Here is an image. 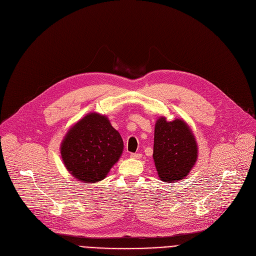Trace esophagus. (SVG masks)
I'll list each match as a JSON object with an SVG mask.
<instances>
[{
  "mask_svg": "<svg viewBox=\"0 0 256 256\" xmlns=\"http://www.w3.org/2000/svg\"><path fill=\"white\" fill-rule=\"evenodd\" d=\"M130 156H131L132 158H140V156H142V154H131Z\"/></svg>",
  "mask_w": 256,
  "mask_h": 256,
  "instance_id": "1",
  "label": "esophagus"
}]
</instances>
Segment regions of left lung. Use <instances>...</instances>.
Returning <instances> with one entry per match:
<instances>
[{
  "mask_svg": "<svg viewBox=\"0 0 256 256\" xmlns=\"http://www.w3.org/2000/svg\"><path fill=\"white\" fill-rule=\"evenodd\" d=\"M154 161L158 176L177 182L188 176L198 158V145L192 129L182 118L168 122L158 118L154 125Z\"/></svg>",
  "mask_w": 256,
  "mask_h": 256,
  "instance_id": "8db88e82",
  "label": "left lung"
}]
</instances>
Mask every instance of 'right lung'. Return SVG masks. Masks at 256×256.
<instances>
[{
  "label": "right lung",
  "instance_id": "1",
  "mask_svg": "<svg viewBox=\"0 0 256 256\" xmlns=\"http://www.w3.org/2000/svg\"><path fill=\"white\" fill-rule=\"evenodd\" d=\"M124 142L109 118L90 112L68 129L60 145V154L68 172L84 183L107 177L120 158Z\"/></svg>",
  "mask_w": 256,
  "mask_h": 256
}]
</instances>
